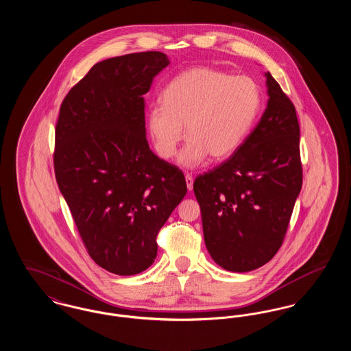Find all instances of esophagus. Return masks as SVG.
Wrapping results in <instances>:
<instances>
[{"mask_svg":"<svg viewBox=\"0 0 351 351\" xmlns=\"http://www.w3.org/2000/svg\"><path fill=\"white\" fill-rule=\"evenodd\" d=\"M185 183H186L188 191H192V189H193V178H192L191 173H186V175H185Z\"/></svg>","mask_w":351,"mask_h":351,"instance_id":"1","label":"esophagus"}]
</instances>
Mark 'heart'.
Masks as SVG:
<instances>
[{"mask_svg": "<svg viewBox=\"0 0 351 351\" xmlns=\"http://www.w3.org/2000/svg\"><path fill=\"white\" fill-rule=\"evenodd\" d=\"M162 106L149 112L155 149L163 159L175 155L185 135L179 162L195 167L209 155L223 160L238 150L258 116L261 93L247 76H232L210 67H193L176 75L162 92Z\"/></svg>", "mask_w": 351, "mask_h": 351, "instance_id": "1", "label": "heart"}]
</instances>
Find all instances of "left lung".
Here are the masks:
<instances>
[{"label":"left lung","mask_w":351,"mask_h":351,"mask_svg":"<svg viewBox=\"0 0 351 351\" xmlns=\"http://www.w3.org/2000/svg\"><path fill=\"white\" fill-rule=\"evenodd\" d=\"M266 77L269 99L258 125L229 159L193 183L206 249L233 272L262 267L275 256L302 185L295 105L269 72Z\"/></svg>","instance_id":"1"}]
</instances>
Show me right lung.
Segmentation results:
<instances>
[{
	"mask_svg": "<svg viewBox=\"0 0 351 351\" xmlns=\"http://www.w3.org/2000/svg\"><path fill=\"white\" fill-rule=\"evenodd\" d=\"M169 64L146 51L95 64L60 105L53 169L89 256L116 275L156 258V237L183 200V171L156 156L145 128L152 79Z\"/></svg>",
	"mask_w": 351,
	"mask_h": 351,
	"instance_id": "right-lung-1",
	"label": "right lung"
}]
</instances>
